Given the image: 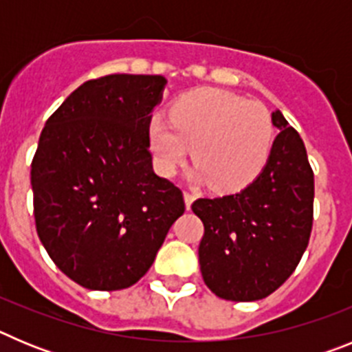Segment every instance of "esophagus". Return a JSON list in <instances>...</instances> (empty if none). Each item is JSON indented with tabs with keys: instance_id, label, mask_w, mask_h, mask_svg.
<instances>
[{
	"instance_id": "1",
	"label": "esophagus",
	"mask_w": 352,
	"mask_h": 352,
	"mask_svg": "<svg viewBox=\"0 0 352 352\" xmlns=\"http://www.w3.org/2000/svg\"><path fill=\"white\" fill-rule=\"evenodd\" d=\"M183 197H185L186 210H190L192 203H194V201H195V194H192V192H185V194H183Z\"/></svg>"
}]
</instances>
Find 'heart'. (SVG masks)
Listing matches in <instances>:
<instances>
[{"instance_id":"b5f03b06","label":"heart","mask_w":352,"mask_h":352,"mask_svg":"<svg viewBox=\"0 0 352 352\" xmlns=\"http://www.w3.org/2000/svg\"><path fill=\"white\" fill-rule=\"evenodd\" d=\"M157 169L174 176L188 149L194 182L217 192H238L263 170L273 144V123L261 102L217 88H201L174 102L170 120L157 113L148 126Z\"/></svg>"}]
</instances>
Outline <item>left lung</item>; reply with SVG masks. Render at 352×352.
<instances>
[{
  "label": "left lung",
  "mask_w": 352,
  "mask_h": 352,
  "mask_svg": "<svg viewBox=\"0 0 352 352\" xmlns=\"http://www.w3.org/2000/svg\"><path fill=\"white\" fill-rule=\"evenodd\" d=\"M268 162L238 194L197 199L204 223L199 264L204 284L229 301L270 296L296 270L314 220V173L300 133L280 111Z\"/></svg>",
  "instance_id": "8db88e82"
}]
</instances>
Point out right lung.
<instances>
[{
	"label": "right lung",
	"mask_w": 352,
	"mask_h": 352,
	"mask_svg": "<svg viewBox=\"0 0 352 352\" xmlns=\"http://www.w3.org/2000/svg\"><path fill=\"white\" fill-rule=\"evenodd\" d=\"M162 76L114 74L80 84L40 133L31 164L36 232L68 278L120 291L146 275L185 211L153 170L148 126Z\"/></svg>",
	"instance_id": "1"
}]
</instances>
